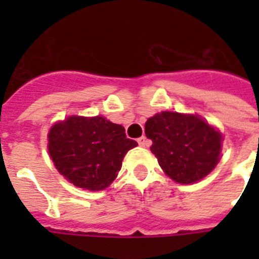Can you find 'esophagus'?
<instances>
[{
    "instance_id": "obj_1",
    "label": "esophagus",
    "mask_w": 259,
    "mask_h": 259,
    "mask_svg": "<svg viewBox=\"0 0 259 259\" xmlns=\"http://www.w3.org/2000/svg\"><path fill=\"white\" fill-rule=\"evenodd\" d=\"M137 141H138V145L142 146V148H146V146H149V145H150V141H149V140H148V138H146V137H144V136H142V137L138 138Z\"/></svg>"
}]
</instances>
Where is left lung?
Instances as JSON below:
<instances>
[{"mask_svg":"<svg viewBox=\"0 0 259 259\" xmlns=\"http://www.w3.org/2000/svg\"><path fill=\"white\" fill-rule=\"evenodd\" d=\"M145 133L160 166L176 183H196L219 162L221 132L197 115L162 111L146 121Z\"/></svg>","mask_w":259,"mask_h":259,"instance_id":"obj_1","label":"left lung"}]
</instances>
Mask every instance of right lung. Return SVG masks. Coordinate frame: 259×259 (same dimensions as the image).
Returning <instances> with one entry per match:
<instances>
[{"label": "right lung", "instance_id": "add662e5", "mask_svg": "<svg viewBox=\"0 0 259 259\" xmlns=\"http://www.w3.org/2000/svg\"><path fill=\"white\" fill-rule=\"evenodd\" d=\"M137 142L126 138L125 127L97 117L71 115L48 133V152L55 166L79 188L102 191L121 170L122 160Z\"/></svg>", "mask_w": 259, "mask_h": 259}]
</instances>
